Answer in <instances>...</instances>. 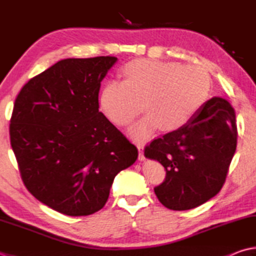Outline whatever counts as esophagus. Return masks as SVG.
Returning <instances> with one entry per match:
<instances>
[{
	"label": "esophagus",
	"mask_w": 256,
	"mask_h": 256,
	"mask_svg": "<svg viewBox=\"0 0 256 256\" xmlns=\"http://www.w3.org/2000/svg\"><path fill=\"white\" fill-rule=\"evenodd\" d=\"M137 148H138V152H139V156H138V159L140 162H144V146L140 144H137Z\"/></svg>",
	"instance_id": "34e87169"
}]
</instances>
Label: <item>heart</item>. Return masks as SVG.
Segmentation results:
<instances>
[{
	"label": "heart",
	"mask_w": 256,
	"mask_h": 256,
	"mask_svg": "<svg viewBox=\"0 0 256 256\" xmlns=\"http://www.w3.org/2000/svg\"><path fill=\"white\" fill-rule=\"evenodd\" d=\"M124 80H112L101 90L100 109L118 126L129 124L134 142H144L162 127L164 132L182 128L203 108L210 91V78L198 66L178 62L136 60L124 69Z\"/></svg>",
	"instance_id": "b5f03b06"
}]
</instances>
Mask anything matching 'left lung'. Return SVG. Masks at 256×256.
<instances>
[{"label":"left lung","mask_w":256,"mask_h":256,"mask_svg":"<svg viewBox=\"0 0 256 256\" xmlns=\"http://www.w3.org/2000/svg\"><path fill=\"white\" fill-rule=\"evenodd\" d=\"M235 112L228 101H206L185 126L152 140L144 156L162 164L165 182L158 200L172 210L195 208L218 194L236 150Z\"/></svg>","instance_id":"obj_1"}]
</instances>
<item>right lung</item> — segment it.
<instances>
[{
	"instance_id": "obj_1",
	"label": "right lung",
	"mask_w": 256,
	"mask_h": 256,
	"mask_svg": "<svg viewBox=\"0 0 256 256\" xmlns=\"http://www.w3.org/2000/svg\"><path fill=\"white\" fill-rule=\"evenodd\" d=\"M116 56L64 59L21 89L10 124L28 190L50 208L86 216L102 208L137 148L99 112L101 81Z\"/></svg>"
}]
</instances>
